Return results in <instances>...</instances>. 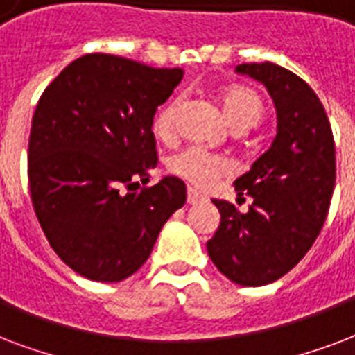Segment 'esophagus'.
<instances>
[{"instance_id":"1","label":"esophagus","mask_w":355,"mask_h":355,"mask_svg":"<svg viewBox=\"0 0 355 355\" xmlns=\"http://www.w3.org/2000/svg\"><path fill=\"white\" fill-rule=\"evenodd\" d=\"M202 200H203L202 194H200L198 191H194V189H189V191H187V202L191 203V205H194V203H198V202H202Z\"/></svg>"}]
</instances>
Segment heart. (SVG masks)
Returning <instances> with one entry per match:
<instances>
[{
    "mask_svg": "<svg viewBox=\"0 0 355 355\" xmlns=\"http://www.w3.org/2000/svg\"><path fill=\"white\" fill-rule=\"evenodd\" d=\"M222 109L227 120L239 131L254 128L263 120L266 112L265 101L254 89L244 85H233L220 92ZM183 100L174 96L157 111L153 118V133L163 142H172L178 135V118H180ZM170 172L181 180L189 181L194 187H207L213 181L230 172V164L224 157L209 153L200 148H185L168 161Z\"/></svg>",
    "mask_w": 355,
    "mask_h": 355,
    "instance_id": "1",
    "label": "heart"
}]
</instances>
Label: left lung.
I'll return each instance as SVG.
<instances>
[{
  "instance_id": "1",
  "label": "left lung",
  "mask_w": 355,
  "mask_h": 355,
  "mask_svg": "<svg viewBox=\"0 0 355 355\" xmlns=\"http://www.w3.org/2000/svg\"><path fill=\"white\" fill-rule=\"evenodd\" d=\"M237 72L270 92L277 135L235 181L239 196L250 198L248 211L213 200L220 226L207 254L227 279L259 287L295 268L322 230L335 187V142L318 96L296 73L274 62L239 64Z\"/></svg>"
}]
</instances>
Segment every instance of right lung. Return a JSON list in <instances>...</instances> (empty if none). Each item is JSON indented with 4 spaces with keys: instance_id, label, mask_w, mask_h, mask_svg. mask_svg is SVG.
<instances>
[{
    "instance_id": "right-lung-1",
    "label": "right lung",
    "mask_w": 355,
    "mask_h": 355,
    "mask_svg": "<svg viewBox=\"0 0 355 355\" xmlns=\"http://www.w3.org/2000/svg\"><path fill=\"white\" fill-rule=\"evenodd\" d=\"M183 78L109 53H89L46 87L33 114L27 178L44 235L73 272L114 283L139 270L187 187L157 166L153 116Z\"/></svg>"
}]
</instances>
